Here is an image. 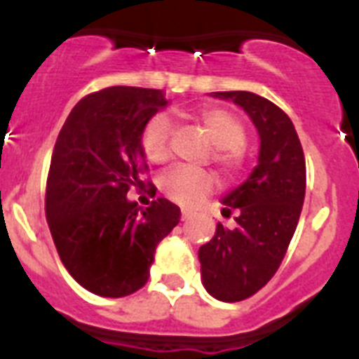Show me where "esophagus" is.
<instances>
[{
	"instance_id": "obj_1",
	"label": "esophagus",
	"mask_w": 359,
	"mask_h": 359,
	"mask_svg": "<svg viewBox=\"0 0 359 359\" xmlns=\"http://www.w3.org/2000/svg\"><path fill=\"white\" fill-rule=\"evenodd\" d=\"M182 215L183 219H190L194 215V210H192V208H182Z\"/></svg>"
}]
</instances>
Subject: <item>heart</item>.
<instances>
[{
	"label": "heart",
	"mask_w": 359,
	"mask_h": 359,
	"mask_svg": "<svg viewBox=\"0 0 359 359\" xmlns=\"http://www.w3.org/2000/svg\"><path fill=\"white\" fill-rule=\"evenodd\" d=\"M198 122L214 145V161L224 170L239 169L243 161V145L246 129L243 122L223 107H207L198 115ZM170 131L172 122L167 115H154L142 131V149L152 163L161 165L170 156ZM167 198L177 203H194L207 194L214 185L210 172L192 167H172L165 170L158 180Z\"/></svg>",
	"instance_id": "obj_1"
}]
</instances>
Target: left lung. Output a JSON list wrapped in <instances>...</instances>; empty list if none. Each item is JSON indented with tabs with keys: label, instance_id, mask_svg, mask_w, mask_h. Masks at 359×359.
<instances>
[{
	"label": "left lung",
	"instance_id": "left-lung-1",
	"mask_svg": "<svg viewBox=\"0 0 359 359\" xmlns=\"http://www.w3.org/2000/svg\"><path fill=\"white\" fill-rule=\"evenodd\" d=\"M252 118L261 138L259 163L248 180L224 196L223 215L236 212V228L219 223L199 248L201 280L223 302H239L264 287L286 255L306 196V158L290 116L250 91H215Z\"/></svg>",
	"mask_w": 359,
	"mask_h": 359
}]
</instances>
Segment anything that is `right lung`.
<instances>
[{
	"label": "right lung",
	"instance_id": "right-lung-1",
	"mask_svg": "<svg viewBox=\"0 0 359 359\" xmlns=\"http://www.w3.org/2000/svg\"><path fill=\"white\" fill-rule=\"evenodd\" d=\"M167 104L161 90L113 86L79 100L57 136L46 221L68 273L98 297L145 286L158 243L180 223L169 199H128L147 170L142 131Z\"/></svg>",
	"mask_w": 359,
	"mask_h": 359
}]
</instances>
